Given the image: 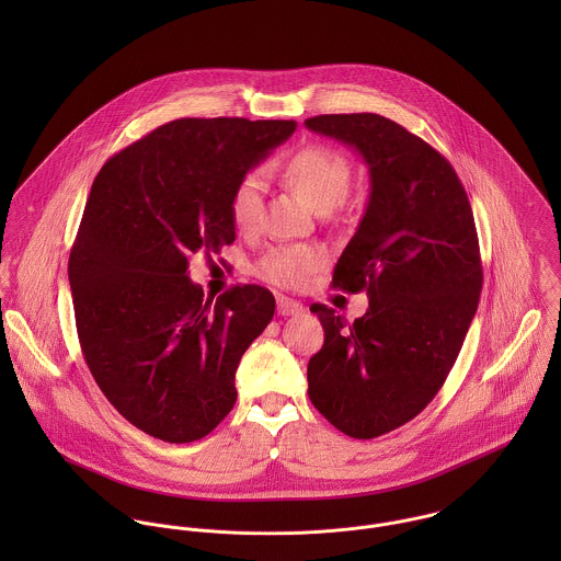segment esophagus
I'll return each instance as SVG.
<instances>
[{
  "instance_id": "34e87169",
  "label": "esophagus",
  "mask_w": 561,
  "mask_h": 561,
  "mask_svg": "<svg viewBox=\"0 0 561 561\" xmlns=\"http://www.w3.org/2000/svg\"><path fill=\"white\" fill-rule=\"evenodd\" d=\"M276 309H278V316H283V318H287V316H300V313L305 311V307H302L298 300H291V298H285V296H278Z\"/></svg>"
}]
</instances>
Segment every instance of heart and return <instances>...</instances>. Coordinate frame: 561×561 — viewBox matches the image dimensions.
I'll use <instances>...</instances> for the list:
<instances>
[{
  "mask_svg": "<svg viewBox=\"0 0 561 561\" xmlns=\"http://www.w3.org/2000/svg\"><path fill=\"white\" fill-rule=\"evenodd\" d=\"M283 179L298 190L320 214L339 207L352 185V161L325 145H307L278 165ZM265 181L259 172H245L229 198V214L241 233H254L263 216ZM325 261L318 245H276L259 261V276L278 287H302Z\"/></svg>",
  "mask_w": 561,
  "mask_h": 561,
  "instance_id": "obj_1",
  "label": "heart"
}]
</instances>
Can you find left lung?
<instances>
[{
	"label": "left lung",
	"instance_id": "1",
	"mask_svg": "<svg viewBox=\"0 0 561 561\" xmlns=\"http://www.w3.org/2000/svg\"><path fill=\"white\" fill-rule=\"evenodd\" d=\"M305 125L369 165L365 216L339 256L332 287L367 291L350 321L313 305L323 347L309 360V398L352 438L414 419L445 385L481 291L480 241L469 196L436 149L380 114H321Z\"/></svg>",
	"mask_w": 561,
	"mask_h": 561
}]
</instances>
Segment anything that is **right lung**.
<instances>
[{"mask_svg": "<svg viewBox=\"0 0 561 561\" xmlns=\"http://www.w3.org/2000/svg\"><path fill=\"white\" fill-rule=\"evenodd\" d=\"M294 131V121L179 118L94 176L69 256L81 352L107 401L149 436L198 440L236 405L238 365L274 296L236 285L205 300L187 267L236 241V183Z\"/></svg>", "mask_w": 561, "mask_h": 561, "instance_id": "add662e5", "label": "right lung"}]
</instances>
